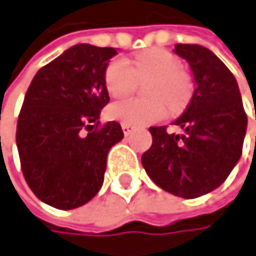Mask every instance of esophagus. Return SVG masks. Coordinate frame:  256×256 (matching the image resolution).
Listing matches in <instances>:
<instances>
[{"label":"esophagus","instance_id":"esophagus-1","mask_svg":"<svg viewBox=\"0 0 256 256\" xmlns=\"http://www.w3.org/2000/svg\"><path fill=\"white\" fill-rule=\"evenodd\" d=\"M121 127H122V132H124V135H129V134L132 132V129H134L132 124H127V122H122V124H121Z\"/></svg>","mask_w":256,"mask_h":256}]
</instances>
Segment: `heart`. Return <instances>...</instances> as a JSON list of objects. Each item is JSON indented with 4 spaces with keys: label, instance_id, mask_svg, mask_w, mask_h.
I'll return each mask as SVG.
<instances>
[{
    "label": "heart",
    "instance_id": "b5f03b06",
    "mask_svg": "<svg viewBox=\"0 0 256 256\" xmlns=\"http://www.w3.org/2000/svg\"><path fill=\"white\" fill-rule=\"evenodd\" d=\"M147 80H152L146 87L152 100L116 101L109 106L107 115L134 126L150 124L166 116V102L170 109H178L190 95V84L181 72V61L161 48L138 54L132 60V66L124 58H116L109 62L104 74L106 89L114 98L130 95L136 89L138 81Z\"/></svg>",
    "mask_w": 256,
    "mask_h": 256
}]
</instances>
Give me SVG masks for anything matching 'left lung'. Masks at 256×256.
Masks as SVG:
<instances>
[{
  "instance_id": "left-lung-1",
  "label": "left lung",
  "mask_w": 256,
  "mask_h": 256,
  "mask_svg": "<svg viewBox=\"0 0 256 256\" xmlns=\"http://www.w3.org/2000/svg\"><path fill=\"white\" fill-rule=\"evenodd\" d=\"M175 54L189 62L195 80L188 109L174 122L184 134L150 127L152 146L141 162L162 190L189 200L212 192L229 176L241 158L248 115L235 76L214 52L176 44Z\"/></svg>"
}]
</instances>
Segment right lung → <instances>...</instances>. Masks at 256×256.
Here are the masks:
<instances>
[{
	"label": "right lung",
	"instance_id": "add662e5",
	"mask_svg": "<svg viewBox=\"0 0 256 256\" xmlns=\"http://www.w3.org/2000/svg\"><path fill=\"white\" fill-rule=\"evenodd\" d=\"M114 47L76 44L41 67L26 92L16 146L26 182L61 210L89 202L101 189L110 147L124 138L120 122L100 126L110 101L104 74Z\"/></svg>",
	"mask_w": 256,
	"mask_h": 256
}]
</instances>
